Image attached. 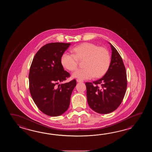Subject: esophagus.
<instances>
[{"instance_id": "34e87169", "label": "esophagus", "mask_w": 152, "mask_h": 152, "mask_svg": "<svg viewBox=\"0 0 152 152\" xmlns=\"http://www.w3.org/2000/svg\"><path fill=\"white\" fill-rule=\"evenodd\" d=\"M77 83H82V82H83V80H80V79H77Z\"/></svg>"}]
</instances>
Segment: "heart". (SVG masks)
<instances>
[{"label": "heart", "instance_id": "1", "mask_svg": "<svg viewBox=\"0 0 152 152\" xmlns=\"http://www.w3.org/2000/svg\"><path fill=\"white\" fill-rule=\"evenodd\" d=\"M74 54L64 53L61 58L62 66L69 71L77 67L78 60H85L83 69L74 72L72 76L80 80L103 76L108 70L110 55L108 50L91 43H84L72 49Z\"/></svg>", "mask_w": 152, "mask_h": 152}]
</instances>
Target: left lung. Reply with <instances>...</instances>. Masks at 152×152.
I'll return each instance as SVG.
<instances>
[{"label": "left lung", "instance_id": "8db88e82", "mask_svg": "<svg viewBox=\"0 0 152 152\" xmlns=\"http://www.w3.org/2000/svg\"><path fill=\"white\" fill-rule=\"evenodd\" d=\"M111 49L110 66L105 75L93 83H86L88 104L97 113H110L120 106L126 91L127 81L122 58L116 48Z\"/></svg>", "mask_w": 152, "mask_h": 152}]
</instances>
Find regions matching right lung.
Returning <instances> with one entry per match:
<instances>
[{
	"mask_svg": "<svg viewBox=\"0 0 152 152\" xmlns=\"http://www.w3.org/2000/svg\"><path fill=\"white\" fill-rule=\"evenodd\" d=\"M69 43L55 42L41 48L33 58L29 72V89L32 99L43 113L58 116L69 106L75 80L63 82L69 74L64 70L61 58L71 45Z\"/></svg>",
	"mask_w": 152,
	"mask_h": 152,
	"instance_id": "obj_1",
	"label": "right lung"
}]
</instances>
